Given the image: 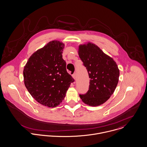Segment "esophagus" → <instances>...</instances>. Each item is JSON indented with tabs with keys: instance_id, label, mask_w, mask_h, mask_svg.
<instances>
[{
	"instance_id": "34e87169",
	"label": "esophagus",
	"mask_w": 147,
	"mask_h": 147,
	"mask_svg": "<svg viewBox=\"0 0 147 147\" xmlns=\"http://www.w3.org/2000/svg\"><path fill=\"white\" fill-rule=\"evenodd\" d=\"M72 77L75 80L76 78V73H74L73 75H72Z\"/></svg>"
}]
</instances>
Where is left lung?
<instances>
[{"label": "left lung", "mask_w": 147, "mask_h": 147, "mask_svg": "<svg viewBox=\"0 0 147 147\" xmlns=\"http://www.w3.org/2000/svg\"><path fill=\"white\" fill-rule=\"evenodd\" d=\"M78 55L90 78L88 91L85 94H80V96L88 106L102 105L117 88L119 77L117 64L113 58L91 42L80 45Z\"/></svg>", "instance_id": "obj_1"}]
</instances>
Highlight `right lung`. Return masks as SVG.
Masks as SVG:
<instances>
[{"mask_svg":"<svg viewBox=\"0 0 147 147\" xmlns=\"http://www.w3.org/2000/svg\"><path fill=\"white\" fill-rule=\"evenodd\" d=\"M64 46L59 41H50L31 55L24 68L26 88L37 102L48 107L59 106L74 81L62 59Z\"/></svg>","mask_w":147,"mask_h":147,"instance_id":"obj_1","label":"right lung"}]
</instances>
